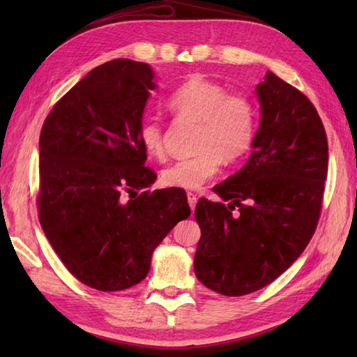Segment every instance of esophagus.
<instances>
[{
  "label": "esophagus",
  "instance_id": "1",
  "mask_svg": "<svg viewBox=\"0 0 357 357\" xmlns=\"http://www.w3.org/2000/svg\"><path fill=\"white\" fill-rule=\"evenodd\" d=\"M187 202H189L190 209H195V204L198 202V197L195 195V193H187Z\"/></svg>",
  "mask_w": 357,
  "mask_h": 357
}]
</instances>
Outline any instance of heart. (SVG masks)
<instances>
[{
	"mask_svg": "<svg viewBox=\"0 0 357 357\" xmlns=\"http://www.w3.org/2000/svg\"><path fill=\"white\" fill-rule=\"evenodd\" d=\"M167 107L179 119L200 123L198 154L168 165L160 174L165 187L197 190L220 170L222 159L234 164L249 153L257 132V108L243 93H228L220 83L193 75L174 89ZM138 140L149 157L167 155L164 126L146 116L138 124Z\"/></svg>",
	"mask_w": 357,
	"mask_h": 357,
	"instance_id": "heart-1",
	"label": "heart"
}]
</instances>
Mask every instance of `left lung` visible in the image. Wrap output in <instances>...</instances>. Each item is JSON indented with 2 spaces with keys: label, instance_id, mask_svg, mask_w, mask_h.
<instances>
[{
  "label": "left lung",
  "instance_id": "obj_1",
  "mask_svg": "<svg viewBox=\"0 0 357 357\" xmlns=\"http://www.w3.org/2000/svg\"><path fill=\"white\" fill-rule=\"evenodd\" d=\"M261 124L241 170L200 198L195 275L223 296L261 289L285 273L315 233L328 176V137L310 99L268 72L257 86Z\"/></svg>",
  "mask_w": 357,
  "mask_h": 357
}]
</instances>
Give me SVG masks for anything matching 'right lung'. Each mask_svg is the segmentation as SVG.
<instances>
[{
  "label": "right lung",
  "mask_w": 357,
  "mask_h": 357,
  "mask_svg": "<svg viewBox=\"0 0 357 357\" xmlns=\"http://www.w3.org/2000/svg\"><path fill=\"white\" fill-rule=\"evenodd\" d=\"M153 78L132 59L98 66L40 130V227L69 273L99 291L140 283L155 247L190 215L181 189L138 193L157 179L138 140Z\"/></svg>",
  "instance_id": "1"
}]
</instances>
